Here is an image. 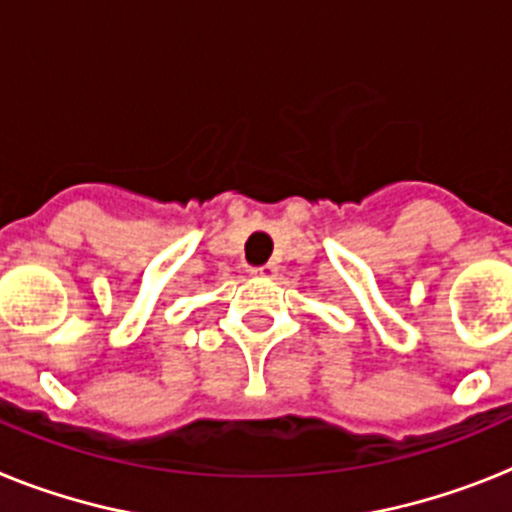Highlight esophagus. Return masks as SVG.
Wrapping results in <instances>:
<instances>
[{
	"label": "esophagus",
	"instance_id": "obj_1",
	"mask_svg": "<svg viewBox=\"0 0 512 512\" xmlns=\"http://www.w3.org/2000/svg\"><path fill=\"white\" fill-rule=\"evenodd\" d=\"M253 277H261V279H274L279 274V266L277 264H264V266H253L251 269Z\"/></svg>",
	"mask_w": 512,
	"mask_h": 512
}]
</instances>
